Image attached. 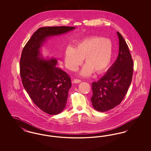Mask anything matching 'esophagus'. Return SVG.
Segmentation results:
<instances>
[{
    "mask_svg": "<svg viewBox=\"0 0 151 151\" xmlns=\"http://www.w3.org/2000/svg\"><path fill=\"white\" fill-rule=\"evenodd\" d=\"M81 81V80H79V79H74L73 80V83H80Z\"/></svg>",
    "mask_w": 151,
    "mask_h": 151,
    "instance_id": "esophagus-1",
    "label": "esophagus"
}]
</instances>
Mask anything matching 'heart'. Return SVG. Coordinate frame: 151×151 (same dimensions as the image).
<instances>
[{
  "mask_svg": "<svg viewBox=\"0 0 151 151\" xmlns=\"http://www.w3.org/2000/svg\"><path fill=\"white\" fill-rule=\"evenodd\" d=\"M112 54L113 45L110 40L92 36L80 41L75 48L67 47L65 51V63L68 69L75 71L84 59L86 65L80 72L82 76H89L93 71L100 74L108 68Z\"/></svg>",
  "mask_w": 151,
  "mask_h": 151,
  "instance_id": "1",
  "label": "heart"
}]
</instances>
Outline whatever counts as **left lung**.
<instances>
[{"mask_svg":"<svg viewBox=\"0 0 151 151\" xmlns=\"http://www.w3.org/2000/svg\"><path fill=\"white\" fill-rule=\"evenodd\" d=\"M119 38V54L114 64L99 80L92 84L93 108L104 112L118 105L124 99L131 84L133 75V60L128 45L122 35Z\"/></svg>","mask_w":151,"mask_h":151,"instance_id":"obj_1","label":"left lung"}]
</instances>
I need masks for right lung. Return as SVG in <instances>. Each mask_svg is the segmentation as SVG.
<instances>
[{"label":"right lung","mask_w":151,"mask_h":151,"mask_svg":"<svg viewBox=\"0 0 151 151\" xmlns=\"http://www.w3.org/2000/svg\"><path fill=\"white\" fill-rule=\"evenodd\" d=\"M73 27L40 28L25 45L20 61L22 85L37 107L47 114L56 115L65 107L71 87L69 75L57 67V60H46L40 49L47 37L65 33Z\"/></svg>","instance_id":"1"}]
</instances>
